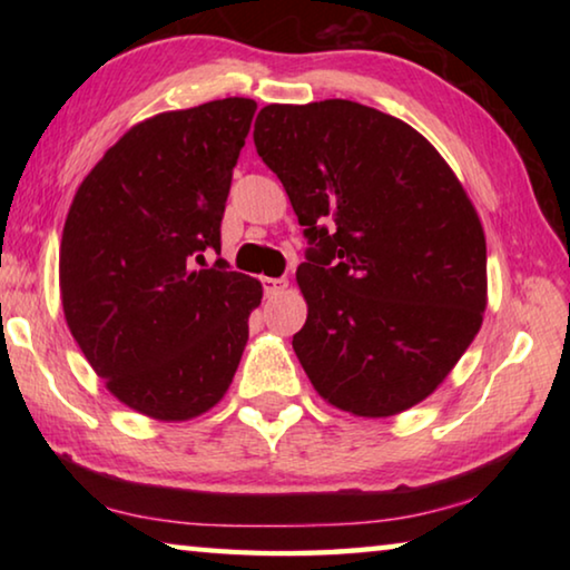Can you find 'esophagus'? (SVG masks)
I'll use <instances>...</instances> for the list:
<instances>
[{"label": "esophagus", "instance_id": "1", "mask_svg": "<svg viewBox=\"0 0 570 570\" xmlns=\"http://www.w3.org/2000/svg\"><path fill=\"white\" fill-rule=\"evenodd\" d=\"M262 284H264V294L266 296H278V294H284L286 288H288L286 278H268V276H264Z\"/></svg>", "mask_w": 570, "mask_h": 570}]
</instances>
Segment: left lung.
<instances>
[{
  "mask_svg": "<svg viewBox=\"0 0 570 570\" xmlns=\"http://www.w3.org/2000/svg\"><path fill=\"white\" fill-rule=\"evenodd\" d=\"M254 142L316 246L296 268L308 312L292 342L314 390L372 420L428 400L488 306L485 230L448 160L352 100L266 105Z\"/></svg>",
  "mask_w": 570,
  "mask_h": 570,
  "instance_id": "obj_1",
  "label": "left lung"
}]
</instances>
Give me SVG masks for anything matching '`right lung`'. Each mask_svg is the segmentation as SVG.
Returning a JSON list of instances; mask_svg holds the SVG:
<instances>
[{"label":"right lung","instance_id":"1","mask_svg":"<svg viewBox=\"0 0 570 570\" xmlns=\"http://www.w3.org/2000/svg\"><path fill=\"white\" fill-rule=\"evenodd\" d=\"M254 112L226 98L132 125L67 210L65 322L112 397L150 420L186 422L224 400L262 304V282L226 262L193 268L220 248Z\"/></svg>","mask_w":570,"mask_h":570}]
</instances>
